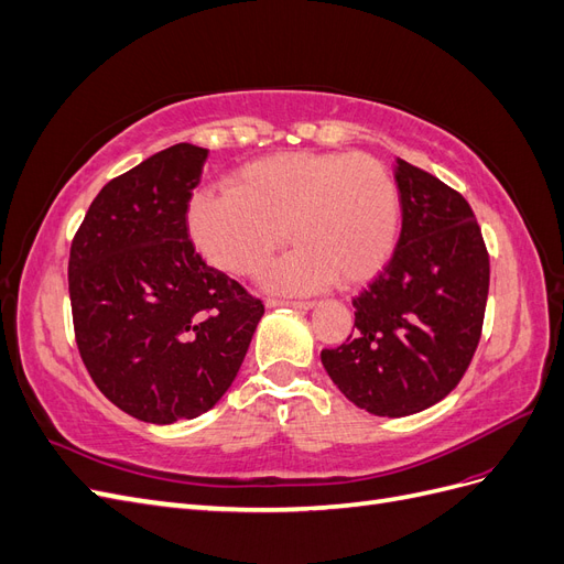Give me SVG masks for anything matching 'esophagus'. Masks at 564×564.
I'll use <instances>...</instances> for the list:
<instances>
[{"mask_svg":"<svg viewBox=\"0 0 564 564\" xmlns=\"http://www.w3.org/2000/svg\"><path fill=\"white\" fill-rule=\"evenodd\" d=\"M268 308H296V311H311L315 308L313 301H282V299H268Z\"/></svg>","mask_w":564,"mask_h":564,"instance_id":"34e87169","label":"esophagus"}]
</instances>
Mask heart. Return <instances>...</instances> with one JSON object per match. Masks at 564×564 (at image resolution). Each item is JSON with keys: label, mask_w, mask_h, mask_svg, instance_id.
Returning a JSON list of instances; mask_svg holds the SVG:
<instances>
[{"label": "heart", "mask_w": 564, "mask_h": 564, "mask_svg": "<svg viewBox=\"0 0 564 564\" xmlns=\"http://www.w3.org/2000/svg\"><path fill=\"white\" fill-rule=\"evenodd\" d=\"M187 232L214 268L251 278L289 232L292 253L272 265L275 292H315L371 280L398 245L402 202L388 166L365 152H278L228 178V193L187 204Z\"/></svg>", "instance_id": "obj_1"}]
</instances>
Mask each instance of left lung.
I'll return each instance as SVG.
<instances>
[{
  "instance_id": "obj_1",
  "label": "left lung",
  "mask_w": 564,
  "mask_h": 564,
  "mask_svg": "<svg viewBox=\"0 0 564 564\" xmlns=\"http://www.w3.org/2000/svg\"><path fill=\"white\" fill-rule=\"evenodd\" d=\"M402 232L390 263L352 299L348 344L322 350L338 390L373 416L400 419L447 398L477 348L489 256L470 204L398 160Z\"/></svg>"
}]
</instances>
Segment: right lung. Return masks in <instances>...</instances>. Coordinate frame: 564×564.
Returning a JSON list of instances; mask_svg holds the SVG:
<instances>
[{
    "label": "right lung",
    "mask_w": 564,
    "mask_h": 564,
    "mask_svg": "<svg viewBox=\"0 0 564 564\" xmlns=\"http://www.w3.org/2000/svg\"><path fill=\"white\" fill-rule=\"evenodd\" d=\"M207 155L176 143L112 178L70 247L82 360L115 406L145 423L209 412L263 317V303L204 263L187 237V202Z\"/></svg>",
    "instance_id": "obj_1"
}]
</instances>
